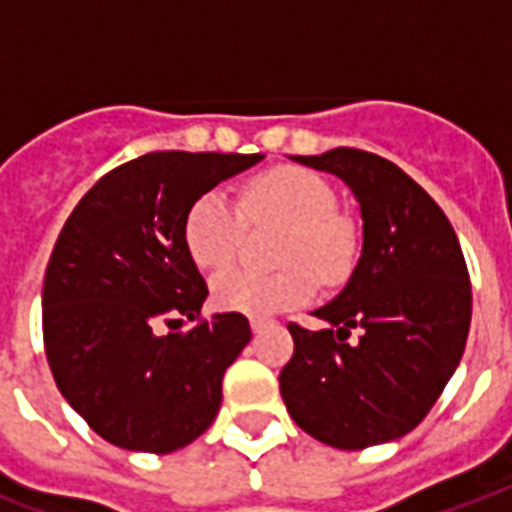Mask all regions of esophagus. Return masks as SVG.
<instances>
[{
    "label": "esophagus",
    "instance_id": "obj_1",
    "mask_svg": "<svg viewBox=\"0 0 512 512\" xmlns=\"http://www.w3.org/2000/svg\"><path fill=\"white\" fill-rule=\"evenodd\" d=\"M265 329H268V321H263V319H252V332H255V335H263Z\"/></svg>",
    "mask_w": 512,
    "mask_h": 512
}]
</instances>
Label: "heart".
I'll use <instances>...</instances> for the list:
<instances>
[{
    "mask_svg": "<svg viewBox=\"0 0 512 512\" xmlns=\"http://www.w3.org/2000/svg\"><path fill=\"white\" fill-rule=\"evenodd\" d=\"M244 212L255 223L287 225L276 273L225 271L212 281V297L223 311L273 316L311 300L316 281L345 279L353 263V236L337 212L332 185L316 172L276 167L255 177L244 191ZM244 212L223 191H209L193 201L185 215V249L201 271L231 263L244 236Z\"/></svg>",
    "mask_w": 512,
    "mask_h": 512,
    "instance_id": "1",
    "label": "heart"
}]
</instances>
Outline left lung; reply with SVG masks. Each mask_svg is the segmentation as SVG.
Masks as SVG:
<instances>
[{
	"label": "left lung",
	"mask_w": 512,
	"mask_h": 512,
	"mask_svg": "<svg viewBox=\"0 0 512 512\" xmlns=\"http://www.w3.org/2000/svg\"><path fill=\"white\" fill-rule=\"evenodd\" d=\"M295 162L337 175L361 209V257L348 284L313 316L289 324L295 353L281 369L289 417L335 449H366L425 420L460 364L470 329L468 265L449 217L401 167L335 148ZM350 328L359 340L348 341Z\"/></svg>",
	"instance_id": "obj_1"
}]
</instances>
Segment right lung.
Here are the masks:
<instances>
[{
  "label": "right lung",
  "mask_w": 512,
  "mask_h": 512,
  "mask_svg": "<svg viewBox=\"0 0 512 512\" xmlns=\"http://www.w3.org/2000/svg\"><path fill=\"white\" fill-rule=\"evenodd\" d=\"M260 159L140 156L100 177L63 225L44 273V353L63 398L108 444L170 454L217 417L223 374L252 329L241 313L195 320L209 292L185 249V215ZM185 320L197 324L183 333Z\"/></svg>",
  "instance_id": "1"
}]
</instances>
